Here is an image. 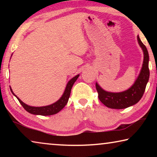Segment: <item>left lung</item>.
<instances>
[{
  "mask_svg": "<svg viewBox=\"0 0 157 157\" xmlns=\"http://www.w3.org/2000/svg\"><path fill=\"white\" fill-rule=\"evenodd\" d=\"M137 38L140 46L142 48L144 53V59L139 75L131 88L121 93H110L104 91L97 83L95 84V88L98 91L99 100L109 108L121 109L129 107L136 104L141 99L144 94L150 77L148 66L149 55L147 48L140 41L139 36H138Z\"/></svg>",
  "mask_w": 157,
  "mask_h": 157,
  "instance_id": "obj_1",
  "label": "left lung"
}]
</instances>
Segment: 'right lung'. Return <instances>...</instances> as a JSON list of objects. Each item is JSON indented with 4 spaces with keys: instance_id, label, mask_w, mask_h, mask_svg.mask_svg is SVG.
<instances>
[{
    "instance_id": "1",
    "label": "right lung",
    "mask_w": 157,
    "mask_h": 157,
    "mask_svg": "<svg viewBox=\"0 0 157 157\" xmlns=\"http://www.w3.org/2000/svg\"><path fill=\"white\" fill-rule=\"evenodd\" d=\"M79 75H76L72 79H71L70 81L68 82L67 85H66L65 91L63 93V95L62 98L57 101V102H55L54 104L50 105L48 106H45V107H30V106H28L24 102H23L19 98H18L17 95H16L14 93H13L12 89L10 88V90L12 92L13 95H14L18 100L19 101L21 105L23 106V108L25 109L32 114H34V115H41V116H50V115H54V114L57 113L60 111L62 109L65 107L66 105L67 104L68 98L70 97L71 95V89H72V86L73 84L75 83V82L77 80V79L78 78Z\"/></svg>"
}]
</instances>
